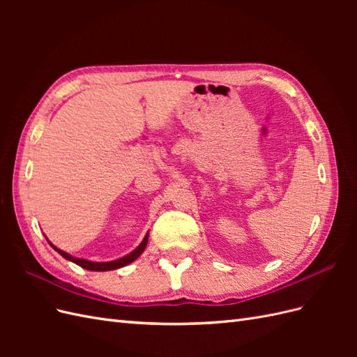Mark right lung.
Masks as SVG:
<instances>
[{"label": "right lung", "mask_w": 357, "mask_h": 357, "mask_svg": "<svg viewBox=\"0 0 357 357\" xmlns=\"http://www.w3.org/2000/svg\"><path fill=\"white\" fill-rule=\"evenodd\" d=\"M47 241H49V240H47ZM147 241H149V232L144 235L143 241L139 243V245H138L137 248H134V250H132L131 253H128V255H125V256H122V257H119V259H114V261H110V262H93V261H88V259L75 257V256H71V255L67 253V252L61 250V248H58L56 245H53L50 241H49V244H50L53 248H55V250H56L63 259H67V261H70V262H73V264H75V265H79V266H82V268H84V269H89V271H113V269L122 268V266H126V265H129L131 262H134L135 259L144 252V248H146V245H147Z\"/></svg>", "instance_id": "add662e5"}]
</instances>
